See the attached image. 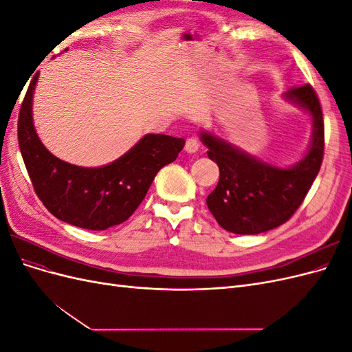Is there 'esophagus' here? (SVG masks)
<instances>
[{
  "label": "esophagus",
  "mask_w": 352,
  "mask_h": 352,
  "mask_svg": "<svg viewBox=\"0 0 352 352\" xmlns=\"http://www.w3.org/2000/svg\"><path fill=\"white\" fill-rule=\"evenodd\" d=\"M199 145H201V142H199V140L197 136H190L189 140L186 141V145H185V150L188 151V153H197L198 151V148H199Z\"/></svg>",
  "instance_id": "esophagus-1"
}]
</instances>
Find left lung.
<instances>
[{
    "label": "left lung",
    "mask_w": 352,
    "mask_h": 352,
    "mask_svg": "<svg viewBox=\"0 0 352 352\" xmlns=\"http://www.w3.org/2000/svg\"><path fill=\"white\" fill-rule=\"evenodd\" d=\"M286 98L310 111L314 123L310 151L291 168L264 164L210 133H201L210 160L220 170L219 184L207 197V207L223 229L255 235L283 225L302 204L320 170L324 122L317 94L305 83L291 88Z\"/></svg>",
    "instance_id": "left-lung-1"
}]
</instances>
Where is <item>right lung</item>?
I'll list each match as a JSON object with an SVG mask.
<instances>
[{"instance_id": "obj_1", "label": "right lung", "mask_w": 352, "mask_h": 352, "mask_svg": "<svg viewBox=\"0 0 352 352\" xmlns=\"http://www.w3.org/2000/svg\"><path fill=\"white\" fill-rule=\"evenodd\" d=\"M30 82L17 120V140L38 198L52 216L89 230H105L129 219L145 198L158 170L173 163L184 138L146 135L114 163L85 168L61 162L42 145L32 123Z\"/></svg>"}]
</instances>
